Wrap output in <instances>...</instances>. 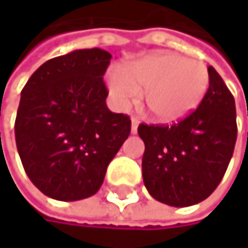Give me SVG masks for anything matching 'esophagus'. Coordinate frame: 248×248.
Masks as SVG:
<instances>
[{
    "label": "esophagus",
    "instance_id": "1",
    "mask_svg": "<svg viewBox=\"0 0 248 248\" xmlns=\"http://www.w3.org/2000/svg\"><path fill=\"white\" fill-rule=\"evenodd\" d=\"M138 124H139V119L138 118H132V126H130V132L135 135L138 132Z\"/></svg>",
    "mask_w": 248,
    "mask_h": 248
}]
</instances>
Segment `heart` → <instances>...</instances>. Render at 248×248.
Listing matches in <instances>:
<instances>
[{
  "label": "heart",
  "instance_id": "obj_1",
  "mask_svg": "<svg viewBox=\"0 0 248 248\" xmlns=\"http://www.w3.org/2000/svg\"><path fill=\"white\" fill-rule=\"evenodd\" d=\"M108 86L121 108L132 105L138 92H145L149 116L159 124H173L200 106L210 86V73L202 62L159 53L126 66L122 73H109Z\"/></svg>",
  "mask_w": 248,
  "mask_h": 248
}]
</instances>
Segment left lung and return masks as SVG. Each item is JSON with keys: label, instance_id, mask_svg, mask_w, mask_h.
<instances>
[{"label": "left lung", "instance_id": "1", "mask_svg": "<svg viewBox=\"0 0 248 248\" xmlns=\"http://www.w3.org/2000/svg\"><path fill=\"white\" fill-rule=\"evenodd\" d=\"M210 86L184 121L172 126L139 124L145 143L143 184L156 201L189 207L208 198L221 182L235 140V102L221 76L208 67Z\"/></svg>", "mask_w": 248, "mask_h": 248}]
</instances>
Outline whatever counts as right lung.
<instances>
[{"label":"right lung","instance_id":"1","mask_svg":"<svg viewBox=\"0 0 248 248\" xmlns=\"http://www.w3.org/2000/svg\"><path fill=\"white\" fill-rule=\"evenodd\" d=\"M112 54L75 50L41 64L21 92L16 142L31 182L57 201L94 195L130 133V119L106 106Z\"/></svg>","mask_w":248,"mask_h":248}]
</instances>
